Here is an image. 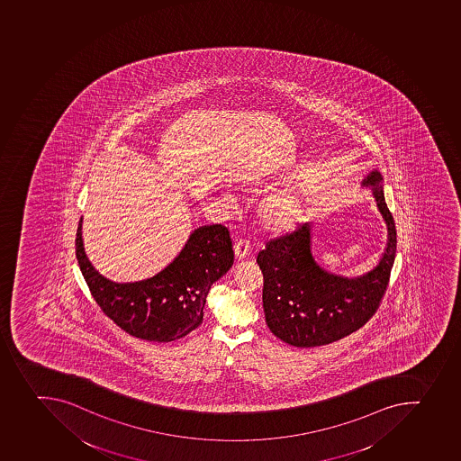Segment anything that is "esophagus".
I'll use <instances>...</instances> for the list:
<instances>
[{"instance_id": "34e87169", "label": "esophagus", "mask_w": 461, "mask_h": 461, "mask_svg": "<svg viewBox=\"0 0 461 461\" xmlns=\"http://www.w3.org/2000/svg\"><path fill=\"white\" fill-rule=\"evenodd\" d=\"M233 251H235V258L237 260H245V258H249V241H245V240H240L233 247Z\"/></svg>"}]
</instances>
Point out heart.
Masks as SVG:
<instances>
[{
    "mask_svg": "<svg viewBox=\"0 0 461 461\" xmlns=\"http://www.w3.org/2000/svg\"><path fill=\"white\" fill-rule=\"evenodd\" d=\"M245 189L256 191L253 185ZM309 207V192L299 185H286L270 192L258 203L256 216L263 230L270 235L291 232L303 221Z\"/></svg>",
    "mask_w": 461,
    "mask_h": 461,
    "instance_id": "obj_1",
    "label": "heart"
}]
</instances>
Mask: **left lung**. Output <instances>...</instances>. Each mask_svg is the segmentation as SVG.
Returning a JSON list of instances; mask_svg holds the SVG:
<instances>
[{
  "label": "left lung",
  "mask_w": 461,
  "mask_h": 461,
  "mask_svg": "<svg viewBox=\"0 0 461 461\" xmlns=\"http://www.w3.org/2000/svg\"><path fill=\"white\" fill-rule=\"evenodd\" d=\"M362 186L373 191L387 226L380 262L355 278L331 274L312 254V224L267 242L258 256L262 269L266 324L295 348H315L357 331L382 302L396 254V228L383 194L380 171H369Z\"/></svg>",
  "instance_id": "1"
}]
</instances>
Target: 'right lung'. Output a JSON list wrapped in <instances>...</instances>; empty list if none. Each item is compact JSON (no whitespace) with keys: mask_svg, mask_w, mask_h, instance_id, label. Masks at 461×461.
Returning a JSON list of instances; mask_svg holds the SVG:
<instances>
[{"mask_svg":"<svg viewBox=\"0 0 461 461\" xmlns=\"http://www.w3.org/2000/svg\"><path fill=\"white\" fill-rule=\"evenodd\" d=\"M75 254L93 299L121 330L141 340L168 343L203 324L208 291L233 265L232 241L223 224L201 226L177 258L152 278L113 283L93 267L79 219Z\"/></svg>","mask_w":461,"mask_h":461,"instance_id":"add662e5","label":"right lung"}]
</instances>
